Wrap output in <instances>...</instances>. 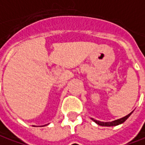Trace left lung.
Segmentation results:
<instances>
[{
  "label": "left lung",
  "mask_w": 145,
  "mask_h": 145,
  "mask_svg": "<svg viewBox=\"0 0 145 145\" xmlns=\"http://www.w3.org/2000/svg\"><path fill=\"white\" fill-rule=\"evenodd\" d=\"M133 112V111H132V112L129 113L128 115H127L126 116H124V117L120 118V119H119V120H114V121H112V122H101V121H99V120H94L91 118V120H92L94 122H95L97 124L99 125H100V126H107V127H111V126H116V125H119V124H121L123 123L126 120H127V118L129 117L131 115H132V113Z\"/></svg>",
  "instance_id": "left-lung-1"
}]
</instances>
